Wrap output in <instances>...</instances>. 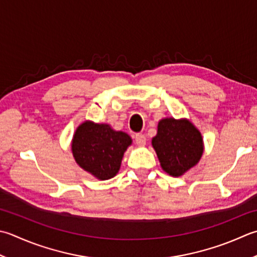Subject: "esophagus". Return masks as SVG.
Masks as SVG:
<instances>
[{"label": "esophagus", "mask_w": 257, "mask_h": 257, "mask_svg": "<svg viewBox=\"0 0 257 257\" xmlns=\"http://www.w3.org/2000/svg\"><path fill=\"white\" fill-rule=\"evenodd\" d=\"M135 140H136V144H137V146H139V147H144L146 145V137L142 134L136 135Z\"/></svg>", "instance_id": "1"}]
</instances>
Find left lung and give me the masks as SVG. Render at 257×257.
Returning a JSON list of instances; mask_svg holds the SVG:
<instances>
[{"label": "left lung", "instance_id": "1", "mask_svg": "<svg viewBox=\"0 0 257 257\" xmlns=\"http://www.w3.org/2000/svg\"><path fill=\"white\" fill-rule=\"evenodd\" d=\"M152 145L165 173L179 177L199 163L204 140L190 120L164 118L158 122Z\"/></svg>", "mask_w": 257, "mask_h": 257}]
</instances>
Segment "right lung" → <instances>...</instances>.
I'll return each mask as SVG.
<instances>
[{"label":"right lung","mask_w":257,"mask_h":257,"mask_svg":"<svg viewBox=\"0 0 257 257\" xmlns=\"http://www.w3.org/2000/svg\"><path fill=\"white\" fill-rule=\"evenodd\" d=\"M132 144L127 133L117 132L108 123L85 120L75 129L71 150L83 170L99 180H107L118 174L123 154Z\"/></svg>","instance_id":"obj_1"}]
</instances>
